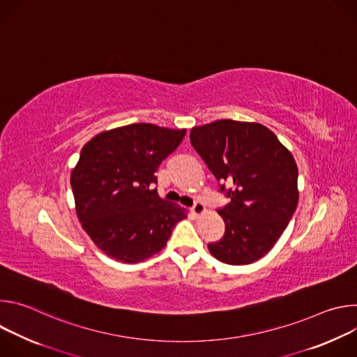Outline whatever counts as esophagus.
I'll use <instances>...</instances> for the list:
<instances>
[{
    "label": "esophagus",
    "instance_id": "obj_1",
    "mask_svg": "<svg viewBox=\"0 0 357 357\" xmlns=\"http://www.w3.org/2000/svg\"><path fill=\"white\" fill-rule=\"evenodd\" d=\"M205 205H203L202 202H195L193 203V206L190 208V212L195 215V216H200V215H203L205 213Z\"/></svg>",
    "mask_w": 357,
    "mask_h": 357
}]
</instances>
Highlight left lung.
<instances>
[{
	"label": "left lung",
	"instance_id": "8db88e82",
	"mask_svg": "<svg viewBox=\"0 0 357 357\" xmlns=\"http://www.w3.org/2000/svg\"><path fill=\"white\" fill-rule=\"evenodd\" d=\"M190 144L219 181L229 203L219 208L226 229L209 251L244 266L273 248L298 205V168L275 134L259 123L218 120L193 127Z\"/></svg>",
	"mask_w": 357,
	"mask_h": 357
}]
</instances>
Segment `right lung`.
Returning a JSON list of instances; mask_svg holds the SVG:
<instances>
[{
	"mask_svg": "<svg viewBox=\"0 0 357 357\" xmlns=\"http://www.w3.org/2000/svg\"><path fill=\"white\" fill-rule=\"evenodd\" d=\"M186 130L137 123L97 134L70 176L77 218L109 257L132 264L161 251L186 211L158 196L155 172Z\"/></svg>",
	"mask_w": 357,
	"mask_h": 357,
	"instance_id": "1",
	"label": "right lung"
}]
</instances>
